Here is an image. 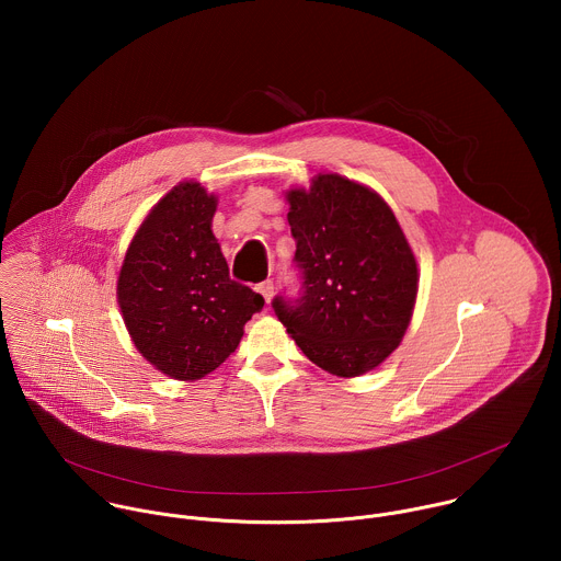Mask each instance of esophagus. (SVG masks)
<instances>
[{
  "mask_svg": "<svg viewBox=\"0 0 561 561\" xmlns=\"http://www.w3.org/2000/svg\"><path fill=\"white\" fill-rule=\"evenodd\" d=\"M273 290H275V286H273V282H271V279H266V282H262V284H257V293L264 297V301H266V304H271V299H273Z\"/></svg>",
  "mask_w": 561,
  "mask_h": 561,
  "instance_id": "34e87169",
  "label": "esophagus"
}]
</instances>
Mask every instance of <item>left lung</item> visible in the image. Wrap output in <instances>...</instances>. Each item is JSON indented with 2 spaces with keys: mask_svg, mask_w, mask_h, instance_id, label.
<instances>
[{
  "mask_svg": "<svg viewBox=\"0 0 561 561\" xmlns=\"http://www.w3.org/2000/svg\"><path fill=\"white\" fill-rule=\"evenodd\" d=\"M286 199L304 282L301 297L279 295L273 308L312 364L364 375L411 324L420 275L409 239L375 191L337 173H319Z\"/></svg>",
  "mask_w": 561,
  "mask_h": 561,
  "instance_id": "1",
  "label": "left lung"
}]
</instances>
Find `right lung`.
Listing matches in <instances>:
<instances>
[{
    "instance_id": "obj_1",
    "label": "right lung",
    "mask_w": 561,
    "mask_h": 561,
    "mask_svg": "<svg viewBox=\"0 0 561 561\" xmlns=\"http://www.w3.org/2000/svg\"><path fill=\"white\" fill-rule=\"evenodd\" d=\"M217 197L182 182L159 199L126 251L117 304L135 348L157 370L195 381L213 373L264 308V297L228 277L213 234Z\"/></svg>"
}]
</instances>
